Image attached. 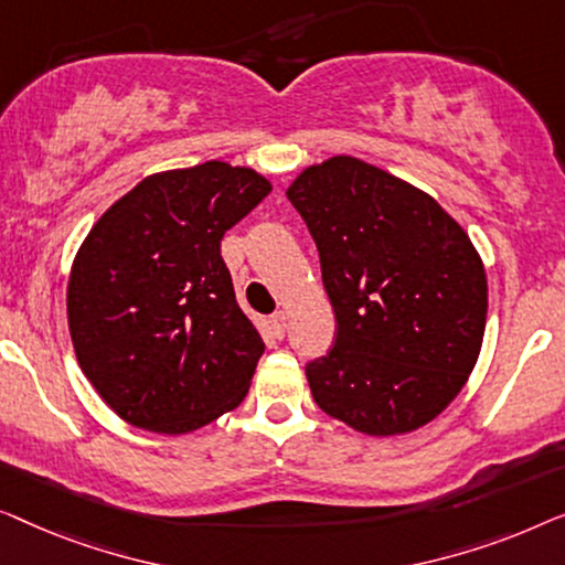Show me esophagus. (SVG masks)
Instances as JSON below:
<instances>
[{
  "instance_id": "esophagus-1",
  "label": "esophagus",
  "mask_w": 565,
  "mask_h": 565,
  "mask_svg": "<svg viewBox=\"0 0 565 565\" xmlns=\"http://www.w3.org/2000/svg\"><path fill=\"white\" fill-rule=\"evenodd\" d=\"M271 332H274V338H279V340L286 335V315L284 312L271 315Z\"/></svg>"
}]
</instances>
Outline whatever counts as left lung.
Instances as JSON below:
<instances>
[{
    "label": "left lung",
    "mask_w": 565,
    "mask_h": 565,
    "mask_svg": "<svg viewBox=\"0 0 565 565\" xmlns=\"http://www.w3.org/2000/svg\"><path fill=\"white\" fill-rule=\"evenodd\" d=\"M335 309L307 363L317 407L365 435L409 433L463 388L487 328V274L463 227L407 181L335 156L289 186Z\"/></svg>",
    "instance_id": "8db88e82"
}]
</instances>
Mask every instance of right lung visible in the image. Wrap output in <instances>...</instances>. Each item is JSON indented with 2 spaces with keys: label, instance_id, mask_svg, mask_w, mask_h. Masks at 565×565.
I'll return each mask as SVG.
<instances>
[{
  "label": "right lung",
  "instance_id": "add662e5",
  "mask_svg": "<svg viewBox=\"0 0 565 565\" xmlns=\"http://www.w3.org/2000/svg\"><path fill=\"white\" fill-rule=\"evenodd\" d=\"M253 169L153 173L102 214L68 279L76 359L117 415L192 433L248 394L264 340L235 301L220 241L266 200Z\"/></svg>",
  "mask_w": 565,
  "mask_h": 565
}]
</instances>
